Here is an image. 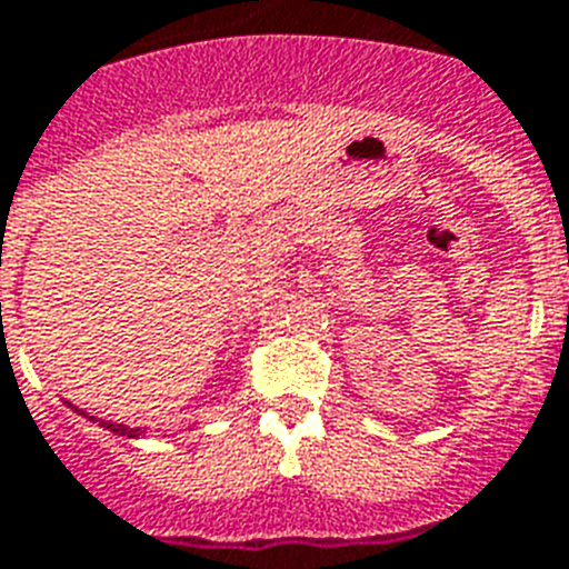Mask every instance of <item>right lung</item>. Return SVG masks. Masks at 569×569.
<instances>
[{
	"mask_svg": "<svg viewBox=\"0 0 569 569\" xmlns=\"http://www.w3.org/2000/svg\"><path fill=\"white\" fill-rule=\"evenodd\" d=\"M66 407H72V410L78 412V416H83V419H89V421H98V427H104V430H110V433H116V436H127V439H144V436H148V427H127V425H112V421H104V419H98V416H89V412L78 410V407H74V403H69V401H66Z\"/></svg>",
	"mask_w": 569,
	"mask_h": 569,
	"instance_id": "right-lung-1",
	"label": "right lung"
}]
</instances>
